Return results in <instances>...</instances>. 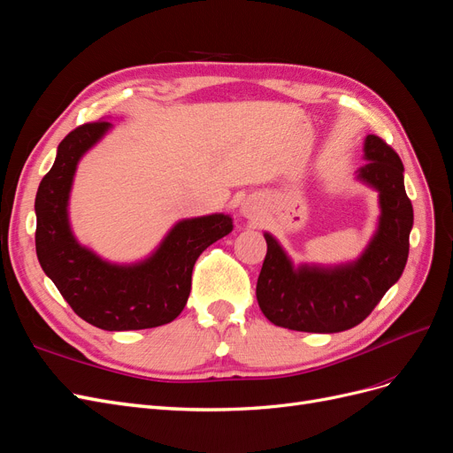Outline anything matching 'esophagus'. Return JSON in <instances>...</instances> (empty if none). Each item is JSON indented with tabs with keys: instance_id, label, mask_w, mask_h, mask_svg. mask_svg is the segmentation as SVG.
<instances>
[{
	"instance_id": "1",
	"label": "esophagus",
	"mask_w": 453,
	"mask_h": 453,
	"mask_svg": "<svg viewBox=\"0 0 453 453\" xmlns=\"http://www.w3.org/2000/svg\"><path fill=\"white\" fill-rule=\"evenodd\" d=\"M240 215L243 219H250V221H253V219H258L260 215H263V205H260L255 198H245L240 205Z\"/></svg>"
}]
</instances>
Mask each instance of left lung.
<instances>
[{
	"mask_svg": "<svg viewBox=\"0 0 453 453\" xmlns=\"http://www.w3.org/2000/svg\"><path fill=\"white\" fill-rule=\"evenodd\" d=\"M366 160L355 180L378 193L380 217L363 253L338 265H295L283 245L265 232L268 251L257 281L258 306L273 325L300 333H342L376 308L406 266L412 202L404 190V166L395 150L368 134Z\"/></svg>",
	"mask_w": 453,
	"mask_h": 453,
	"instance_id": "8db88e82",
	"label": "left lung"
}]
</instances>
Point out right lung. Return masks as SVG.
Masks as SVG:
<instances>
[{"label":"right lung","mask_w":453,"mask_h":453,"mask_svg":"<svg viewBox=\"0 0 453 453\" xmlns=\"http://www.w3.org/2000/svg\"><path fill=\"white\" fill-rule=\"evenodd\" d=\"M113 130L109 120L70 132L35 196V251L65 303L104 331H140L173 321L188 300L200 253L230 234L232 217L211 213L177 221L157 248L134 263H111L81 243L70 221V196L81 158Z\"/></svg>","instance_id":"obj_1"}]
</instances>
